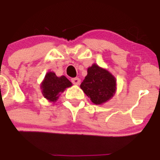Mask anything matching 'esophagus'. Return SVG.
I'll return each mask as SVG.
<instances>
[{"mask_svg":"<svg viewBox=\"0 0 160 160\" xmlns=\"http://www.w3.org/2000/svg\"><path fill=\"white\" fill-rule=\"evenodd\" d=\"M71 81L73 84H76V85H79L80 83V80L78 77H76V78H72Z\"/></svg>","mask_w":160,"mask_h":160,"instance_id":"1","label":"esophagus"}]
</instances>
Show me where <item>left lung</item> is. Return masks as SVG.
<instances>
[{"label": "left lung", "mask_w": 160, "mask_h": 160, "mask_svg": "<svg viewBox=\"0 0 160 160\" xmlns=\"http://www.w3.org/2000/svg\"><path fill=\"white\" fill-rule=\"evenodd\" d=\"M80 88L96 104L110 100L116 92V79L107 70L93 64L88 68V75Z\"/></svg>", "instance_id": "1"}]
</instances>
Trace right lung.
Returning <instances> with one entry per match:
<instances>
[{"label":"right lung","instance_id":"right-lung-1","mask_svg":"<svg viewBox=\"0 0 160 160\" xmlns=\"http://www.w3.org/2000/svg\"><path fill=\"white\" fill-rule=\"evenodd\" d=\"M70 86H72V83L64 76L57 77L55 73L50 72L46 74L41 83V89L44 98L54 102L58 99L60 93Z\"/></svg>","mask_w":160,"mask_h":160}]
</instances>
